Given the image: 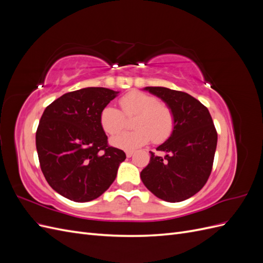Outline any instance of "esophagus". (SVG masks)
<instances>
[{"mask_svg":"<svg viewBox=\"0 0 263 263\" xmlns=\"http://www.w3.org/2000/svg\"><path fill=\"white\" fill-rule=\"evenodd\" d=\"M133 154H134V151H126V157L130 158L133 156Z\"/></svg>","mask_w":263,"mask_h":263,"instance_id":"34e87169","label":"esophagus"}]
</instances>
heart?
Returning a JSON list of instances; mask_svg holds the SVG:
<instances>
[{
	"instance_id": "obj_1",
	"label": "heart",
	"mask_w": 263,
	"mask_h": 263,
	"mask_svg": "<svg viewBox=\"0 0 263 263\" xmlns=\"http://www.w3.org/2000/svg\"><path fill=\"white\" fill-rule=\"evenodd\" d=\"M122 112L113 105H106L100 114L103 130L115 135L126 126V118L136 115L133 121L134 130L124 132L110 139V144L123 150H135L150 140L155 144L168 139L174 129L172 109L162 104L158 98L144 92L132 91L119 100Z\"/></svg>"
}]
</instances>
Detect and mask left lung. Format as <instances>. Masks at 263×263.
<instances>
[{
  "mask_svg": "<svg viewBox=\"0 0 263 263\" xmlns=\"http://www.w3.org/2000/svg\"><path fill=\"white\" fill-rule=\"evenodd\" d=\"M146 91L160 98L174 114V129L158 151H150V161L140 172L145 186L163 201L176 203L190 198L208 182L212 172L217 132L209 109L195 98L162 86Z\"/></svg>",
  "mask_w": 263,
  "mask_h": 263,
  "instance_id": "1",
  "label": "left lung"
}]
</instances>
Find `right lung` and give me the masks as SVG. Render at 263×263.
Masks as SVG:
<instances>
[{
  "label": "right lung",
  "instance_id": "right-lung-1",
  "mask_svg": "<svg viewBox=\"0 0 263 263\" xmlns=\"http://www.w3.org/2000/svg\"><path fill=\"white\" fill-rule=\"evenodd\" d=\"M118 92L85 87L63 94L46 107L36 132V148L48 184L71 201L89 202L114 182L126 159L110 147L100 114Z\"/></svg>",
  "mask_w": 263,
  "mask_h": 263
}]
</instances>
